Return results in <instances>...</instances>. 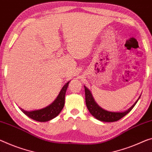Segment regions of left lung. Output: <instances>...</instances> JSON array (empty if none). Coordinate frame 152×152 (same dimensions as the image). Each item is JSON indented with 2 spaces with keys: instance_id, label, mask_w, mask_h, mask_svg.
Returning <instances> with one entry per match:
<instances>
[{
  "instance_id": "obj_1",
  "label": "left lung",
  "mask_w": 152,
  "mask_h": 152,
  "mask_svg": "<svg viewBox=\"0 0 152 152\" xmlns=\"http://www.w3.org/2000/svg\"><path fill=\"white\" fill-rule=\"evenodd\" d=\"M84 89H85L86 94V103L88 111H90L92 115L94 116L96 119L104 122H113L120 120L121 118L124 117L132 110L133 107L137 104L140 97H141L139 96V99L137 100V101L133 104V105L130 107L127 110L122 112H113L107 111L105 109H102V107H100L96 103V102L95 101L90 90L86 88L85 86H84Z\"/></svg>"
}]
</instances>
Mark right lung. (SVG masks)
Wrapping results in <instances>:
<instances>
[{
    "mask_svg": "<svg viewBox=\"0 0 152 152\" xmlns=\"http://www.w3.org/2000/svg\"><path fill=\"white\" fill-rule=\"evenodd\" d=\"M70 81H69V82H67L63 86L56 99L50 105L45 107V108L39 109V110L30 111H25L23 109L20 108L21 111L25 115L29 117L30 118L35 121H38V122H44L52 120L60 113V111L62 110L63 107H64L65 94H66L67 88H68Z\"/></svg>",
    "mask_w": 152,
    "mask_h": 152,
    "instance_id": "obj_1",
    "label": "right lung"
}]
</instances>
